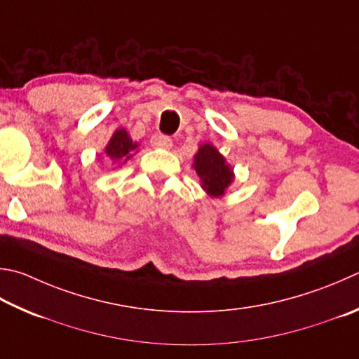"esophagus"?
Masks as SVG:
<instances>
[{"instance_id":"1","label":"esophagus","mask_w":359,"mask_h":359,"mask_svg":"<svg viewBox=\"0 0 359 359\" xmlns=\"http://www.w3.org/2000/svg\"><path fill=\"white\" fill-rule=\"evenodd\" d=\"M151 144H152V147H157V149H171L172 147V140L169 138V136L158 133V135L152 136Z\"/></svg>"}]
</instances>
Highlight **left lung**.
Listing matches in <instances>:
<instances>
[{"mask_svg": "<svg viewBox=\"0 0 359 359\" xmlns=\"http://www.w3.org/2000/svg\"><path fill=\"white\" fill-rule=\"evenodd\" d=\"M191 168L201 179V188L210 198H221L233 184V168L212 142H202L193 157Z\"/></svg>", "mask_w": 359, "mask_h": 359, "instance_id": "1", "label": "left lung"}]
</instances>
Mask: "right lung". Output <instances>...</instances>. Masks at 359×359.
<instances>
[{
    "mask_svg": "<svg viewBox=\"0 0 359 359\" xmlns=\"http://www.w3.org/2000/svg\"><path fill=\"white\" fill-rule=\"evenodd\" d=\"M138 147L140 144L132 140V136L128 135L126 128H116L113 136L108 141V144L105 146L107 160L111 166H122L123 163H127L136 152H138Z\"/></svg>",
    "mask_w": 359,
    "mask_h": 359,
    "instance_id": "right-lung-1",
    "label": "right lung"
}]
</instances>
